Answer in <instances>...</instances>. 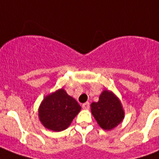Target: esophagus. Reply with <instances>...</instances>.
Listing matches in <instances>:
<instances>
[{"instance_id": "obj_1", "label": "esophagus", "mask_w": 159, "mask_h": 159, "mask_svg": "<svg viewBox=\"0 0 159 159\" xmlns=\"http://www.w3.org/2000/svg\"><path fill=\"white\" fill-rule=\"evenodd\" d=\"M90 103L89 102H86L84 104H82V108L83 109H89Z\"/></svg>"}]
</instances>
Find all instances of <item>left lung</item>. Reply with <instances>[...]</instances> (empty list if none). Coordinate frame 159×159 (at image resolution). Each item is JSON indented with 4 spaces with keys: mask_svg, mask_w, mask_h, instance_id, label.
<instances>
[{
    "mask_svg": "<svg viewBox=\"0 0 159 159\" xmlns=\"http://www.w3.org/2000/svg\"><path fill=\"white\" fill-rule=\"evenodd\" d=\"M92 114L104 129H112L124 119V111L119 99L109 91H104L97 102L91 105Z\"/></svg>",
    "mask_w": 159,
    "mask_h": 159,
    "instance_id": "obj_1",
    "label": "left lung"
}]
</instances>
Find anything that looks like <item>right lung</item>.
Returning <instances> with one entry per match:
<instances>
[{"mask_svg": "<svg viewBox=\"0 0 159 159\" xmlns=\"http://www.w3.org/2000/svg\"><path fill=\"white\" fill-rule=\"evenodd\" d=\"M81 111L77 101L59 89L43 99L39 109V117L45 128L53 131L64 130Z\"/></svg>", "mask_w": 159, "mask_h": 159, "instance_id": "add662e5", "label": "right lung"}]
</instances>
